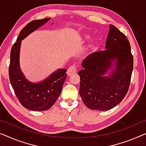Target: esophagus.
I'll return each mask as SVG.
<instances>
[{"label":"esophagus","instance_id":"esophagus-1","mask_svg":"<svg viewBox=\"0 0 146 146\" xmlns=\"http://www.w3.org/2000/svg\"><path fill=\"white\" fill-rule=\"evenodd\" d=\"M76 72H77V67L75 66H71L67 69V74L68 76H71L75 74Z\"/></svg>","mask_w":146,"mask_h":146}]
</instances>
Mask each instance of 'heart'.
<instances>
[{"label":"heart","instance_id":"b5f03b06","mask_svg":"<svg viewBox=\"0 0 146 146\" xmlns=\"http://www.w3.org/2000/svg\"><path fill=\"white\" fill-rule=\"evenodd\" d=\"M90 38V36H84V39H83V41H85L86 40H88V39ZM96 42H93L92 44H91L90 45V49L91 50H94L96 48Z\"/></svg>","mask_w":146,"mask_h":146}]
</instances>
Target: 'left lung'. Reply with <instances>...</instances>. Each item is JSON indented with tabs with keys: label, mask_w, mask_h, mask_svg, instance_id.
I'll list each match as a JSON object with an SVG mask.
<instances>
[{
	"label": "left lung",
	"mask_w": 146,
	"mask_h": 146,
	"mask_svg": "<svg viewBox=\"0 0 146 146\" xmlns=\"http://www.w3.org/2000/svg\"><path fill=\"white\" fill-rule=\"evenodd\" d=\"M106 50L93 52L82 62L79 94L90 110L107 111L120 103L129 90L133 69V56L125 34L110 25ZM115 66L110 76L104 75Z\"/></svg>",
	"instance_id": "left-lung-1"
}]
</instances>
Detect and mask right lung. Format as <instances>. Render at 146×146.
I'll return each mask as SVG.
<instances>
[{"mask_svg":"<svg viewBox=\"0 0 146 146\" xmlns=\"http://www.w3.org/2000/svg\"><path fill=\"white\" fill-rule=\"evenodd\" d=\"M50 19H36L26 25L19 33L10 52L8 71L10 83L21 105L33 111H45L50 108L59 97L67 77L66 69H58L42 81L33 83L26 79L19 67L21 40Z\"/></svg>","mask_w":146,"mask_h":146,"instance_id":"add662e5","label":"right lung"}]
</instances>
